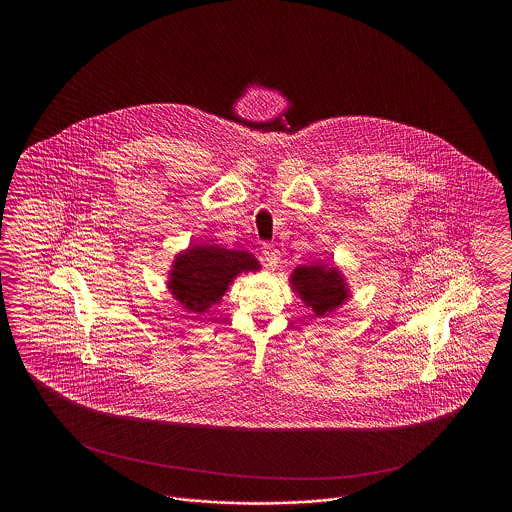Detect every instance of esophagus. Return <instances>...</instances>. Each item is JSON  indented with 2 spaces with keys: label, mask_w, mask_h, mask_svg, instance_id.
<instances>
[{
  "label": "esophagus",
  "mask_w": 512,
  "mask_h": 512,
  "mask_svg": "<svg viewBox=\"0 0 512 512\" xmlns=\"http://www.w3.org/2000/svg\"><path fill=\"white\" fill-rule=\"evenodd\" d=\"M261 255H263V261L267 267H276L280 261V251L272 244H263Z\"/></svg>",
  "instance_id": "34e87169"
}]
</instances>
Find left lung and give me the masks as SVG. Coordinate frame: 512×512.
Here are the masks:
<instances>
[{
  "label": "left lung",
  "mask_w": 512,
  "mask_h": 512,
  "mask_svg": "<svg viewBox=\"0 0 512 512\" xmlns=\"http://www.w3.org/2000/svg\"><path fill=\"white\" fill-rule=\"evenodd\" d=\"M290 282L315 317H328L349 299V288L338 267L301 265L293 270Z\"/></svg>",
  "instance_id": "obj_1"
}]
</instances>
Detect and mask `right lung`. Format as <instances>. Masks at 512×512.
Segmentation results:
<instances>
[{
    "mask_svg": "<svg viewBox=\"0 0 512 512\" xmlns=\"http://www.w3.org/2000/svg\"><path fill=\"white\" fill-rule=\"evenodd\" d=\"M259 268V261L247 251L197 244L176 255L167 286L184 309L205 313L211 305L219 303L240 272H255Z\"/></svg>",
    "mask_w": 512,
    "mask_h": 512,
    "instance_id": "obj_1",
    "label": "right lung"
}]
</instances>
